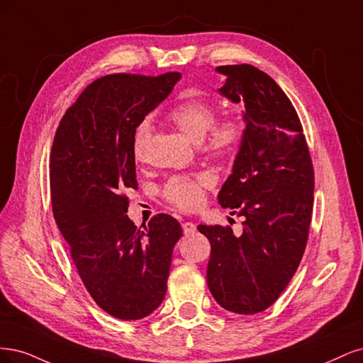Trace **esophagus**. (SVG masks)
<instances>
[{"label": "esophagus", "mask_w": 363, "mask_h": 363, "mask_svg": "<svg viewBox=\"0 0 363 363\" xmlns=\"http://www.w3.org/2000/svg\"><path fill=\"white\" fill-rule=\"evenodd\" d=\"M182 229L185 235H193L196 232V225L191 223V221H185V223H182Z\"/></svg>", "instance_id": "obj_1"}]
</instances>
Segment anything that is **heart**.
Segmentation results:
<instances>
[{"label": "heart", "instance_id": "obj_1", "mask_svg": "<svg viewBox=\"0 0 363 363\" xmlns=\"http://www.w3.org/2000/svg\"><path fill=\"white\" fill-rule=\"evenodd\" d=\"M167 121L193 142H202V150L216 160H228L237 154L245 135V122L237 113L217 118L216 105L203 98H186L174 104L166 114ZM149 121L140 122L133 135V155L143 161L150 142ZM213 185L208 174L174 177L162 189V197L182 211H194L205 201V190Z\"/></svg>", "mask_w": 363, "mask_h": 363}]
</instances>
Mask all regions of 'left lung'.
Listing matches in <instances>:
<instances>
[{
	"label": "left lung",
	"mask_w": 363,
	"mask_h": 363,
	"mask_svg": "<svg viewBox=\"0 0 363 363\" xmlns=\"http://www.w3.org/2000/svg\"><path fill=\"white\" fill-rule=\"evenodd\" d=\"M220 93L244 102L245 135L218 202L244 217L242 233L203 226L211 242L206 282L221 308L255 315L270 308L297 272L313 206V166L298 114L276 81L252 65L218 66Z\"/></svg>",
	"instance_id": "8db88e82"
}]
</instances>
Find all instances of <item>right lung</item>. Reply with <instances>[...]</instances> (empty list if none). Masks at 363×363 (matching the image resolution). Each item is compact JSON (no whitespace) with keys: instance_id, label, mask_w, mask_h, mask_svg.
Returning <instances> with one entry per match:
<instances>
[{"instance_id":"obj_1","label":"right lung","mask_w":363,"mask_h":363,"mask_svg":"<svg viewBox=\"0 0 363 363\" xmlns=\"http://www.w3.org/2000/svg\"><path fill=\"white\" fill-rule=\"evenodd\" d=\"M179 72L111 74L93 81L58 125L50 157L55 223L96 305L123 321L142 320L166 297L177 218L157 214L145 229L128 218L137 190L133 135L164 101Z\"/></svg>"}]
</instances>
